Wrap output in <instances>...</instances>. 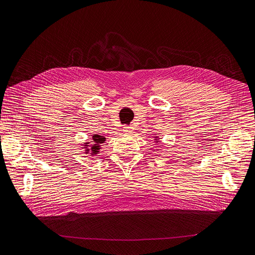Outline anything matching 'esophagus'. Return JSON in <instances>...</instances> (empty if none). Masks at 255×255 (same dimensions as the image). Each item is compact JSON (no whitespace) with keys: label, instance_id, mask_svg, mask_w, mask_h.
Segmentation results:
<instances>
[{"label":"esophagus","instance_id":"34e87169","mask_svg":"<svg viewBox=\"0 0 255 255\" xmlns=\"http://www.w3.org/2000/svg\"><path fill=\"white\" fill-rule=\"evenodd\" d=\"M131 129H133V128L128 127V126H126V127L124 128V131H125L126 134H130V133H131Z\"/></svg>","mask_w":255,"mask_h":255}]
</instances>
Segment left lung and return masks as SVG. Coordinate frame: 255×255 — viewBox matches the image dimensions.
Wrapping results in <instances>:
<instances>
[{"instance_id": "left-lung-1", "label": "left lung", "mask_w": 255, "mask_h": 255, "mask_svg": "<svg viewBox=\"0 0 255 255\" xmlns=\"http://www.w3.org/2000/svg\"><path fill=\"white\" fill-rule=\"evenodd\" d=\"M156 138H157V137H156Z\"/></svg>"}]
</instances>
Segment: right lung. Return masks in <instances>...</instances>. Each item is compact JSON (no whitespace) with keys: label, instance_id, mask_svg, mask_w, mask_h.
<instances>
[{"label":"right lung","instance_id":"obj_1","mask_svg":"<svg viewBox=\"0 0 255 255\" xmlns=\"http://www.w3.org/2000/svg\"><path fill=\"white\" fill-rule=\"evenodd\" d=\"M106 141V138L104 136H100V135H94L92 137V145H89L90 142H87V143H85V147L86 150L85 152L86 154H89V152H91V155H97L99 152V149H100V144H103L104 142Z\"/></svg>","mask_w":255,"mask_h":255}]
</instances>
